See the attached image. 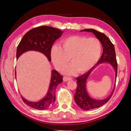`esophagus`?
Listing matches in <instances>:
<instances>
[{
	"instance_id": "1",
	"label": "esophagus",
	"mask_w": 131,
	"mask_h": 131,
	"mask_svg": "<svg viewBox=\"0 0 131 131\" xmlns=\"http://www.w3.org/2000/svg\"><path fill=\"white\" fill-rule=\"evenodd\" d=\"M72 78H70V77H63V81H68L70 80H72Z\"/></svg>"
}]
</instances>
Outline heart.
<instances>
[{
  "instance_id": "1",
  "label": "heart",
  "mask_w": 131,
  "mask_h": 131,
  "mask_svg": "<svg viewBox=\"0 0 131 131\" xmlns=\"http://www.w3.org/2000/svg\"><path fill=\"white\" fill-rule=\"evenodd\" d=\"M61 46L54 45L51 49V58L58 70L68 64L69 58L72 64L65 69L68 74L84 73L92 68L100 58L102 45L96 38L73 35L61 41Z\"/></svg>"
}]
</instances>
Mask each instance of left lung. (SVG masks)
I'll list each match as a JSON object with an SVG mask.
<instances>
[{
	"label": "left lung",
	"instance_id": "obj_1",
	"mask_svg": "<svg viewBox=\"0 0 131 131\" xmlns=\"http://www.w3.org/2000/svg\"><path fill=\"white\" fill-rule=\"evenodd\" d=\"M80 31H87V32L92 33L100 41L103 47V53L100 60L98 61L97 64L94 66L92 68L90 69L88 72L84 74L81 76L77 78V88L76 93L74 94V100L80 108L84 110H90L91 109L100 108L110 100L112 96L114 91L115 86L112 93L109 96L102 100H94L91 98L88 93L86 90V82L91 73L98 66L102 63H108L113 67L115 72V82L117 73V63L116 59V53L115 51L114 45L110 40V39L106 35L98 31L93 29H85Z\"/></svg>",
	"mask_w": 131,
	"mask_h": 131
}]
</instances>
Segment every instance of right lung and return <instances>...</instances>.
I'll return each instance as SVG.
<instances>
[{
	"mask_svg": "<svg viewBox=\"0 0 131 131\" xmlns=\"http://www.w3.org/2000/svg\"><path fill=\"white\" fill-rule=\"evenodd\" d=\"M63 33L55 28L43 26L30 29L26 33L18 44L16 51V59L22 54L29 51H36L43 53L51 62V49L53 42L60 38ZM15 70V78L16 79ZM63 82V76L56 70H52L51 72L49 90L46 96L38 102H30L21 95L23 101L31 108L43 110L49 109L55 102V91L58 85Z\"/></svg>",
	"mask_w": 131,
	"mask_h": 131,
	"instance_id": "add662e5",
	"label": "right lung"
}]
</instances>
